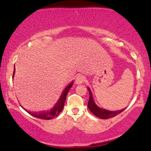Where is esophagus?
<instances>
[{
	"label": "esophagus",
	"mask_w": 151,
	"mask_h": 151,
	"mask_svg": "<svg viewBox=\"0 0 151 151\" xmlns=\"http://www.w3.org/2000/svg\"><path fill=\"white\" fill-rule=\"evenodd\" d=\"M84 81V77L81 74H79L77 76L75 79V82L77 84H81Z\"/></svg>",
	"instance_id": "esophagus-1"
}]
</instances>
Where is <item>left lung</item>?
Segmentation results:
<instances>
[{"label": "left lung", "instance_id": "1", "mask_svg": "<svg viewBox=\"0 0 151 151\" xmlns=\"http://www.w3.org/2000/svg\"><path fill=\"white\" fill-rule=\"evenodd\" d=\"M87 89L89 92V101H88V108H89V110L91 111V113H92L93 115L96 116H97L102 119H110V118L114 117L115 116H116L119 114L121 113V112L125 109H124L119 111H109L105 109L100 108V107L98 106L96 104V103L94 102V100H93V95L91 91V89H89V87H87Z\"/></svg>", "mask_w": 151, "mask_h": 151}]
</instances>
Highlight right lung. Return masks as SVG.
Returning a JSON list of instances; mask_svg holds the SVG:
<instances>
[{
  "label": "right lung",
  "instance_id": "obj_1",
  "mask_svg": "<svg viewBox=\"0 0 151 151\" xmlns=\"http://www.w3.org/2000/svg\"><path fill=\"white\" fill-rule=\"evenodd\" d=\"M14 74H15V67H14V72H13V77H14ZM73 82L74 81H72L69 85H67L66 86V88L64 89L63 92L62 93L61 96H60V99L55 104V105L54 106L53 108H52L50 110L47 111H42V112H30L29 111L26 110L23 108L27 113H29L30 115L33 116L38 118V119H45V120H50V119H52L55 117H56L57 116H58V114L61 112V111L63 109L64 105H65V102L66 100V97H67V93H68L69 90L71 89L72 85H73Z\"/></svg>",
  "mask_w": 151,
  "mask_h": 151
}]
</instances>
